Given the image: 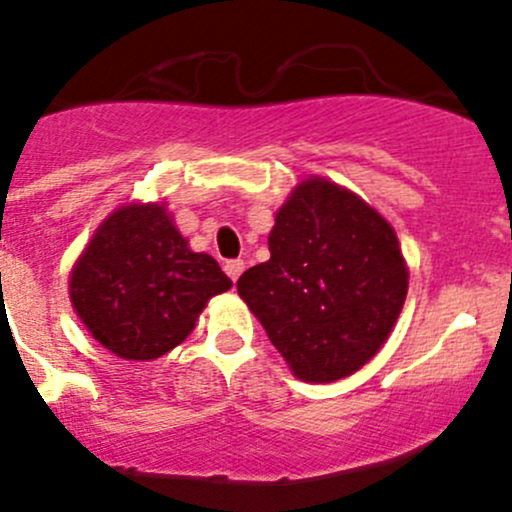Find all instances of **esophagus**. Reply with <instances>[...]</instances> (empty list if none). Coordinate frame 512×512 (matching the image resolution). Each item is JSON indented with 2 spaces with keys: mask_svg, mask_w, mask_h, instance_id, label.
I'll return each mask as SVG.
<instances>
[{
  "mask_svg": "<svg viewBox=\"0 0 512 512\" xmlns=\"http://www.w3.org/2000/svg\"><path fill=\"white\" fill-rule=\"evenodd\" d=\"M242 272H245V262H242V260H228V262H225V274L233 279V284L238 282Z\"/></svg>",
  "mask_w": 512,
  "mask_h": 512,
  "instance_id": "esophagus-1",
  "label": "esophagus"
}]
</instances>
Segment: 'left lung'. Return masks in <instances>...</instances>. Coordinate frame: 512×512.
Instances as JSON below:
<instances>
[{"mask_svg":"<svg viewBox=\"0 0 512 512\" xmlns=\"http://www.w3.org/2000/svg\"><path fill=\"white\" fill-rule=\"evenodd\" d=\"M270 260L238 294L304 383L363 368L397 324L410 270L395 228L358 193L324 176L299 181L274 215Z\"/></svg>","mask_w":512,"mask_h":512,"instance_id":"1","label":"left lung"}]
</instances>
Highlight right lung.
<instances>
[{
    "label": "right lung",
    "instance_id": "right-lung-1",
    "mask_svg": "<svg viewBox=\"0 0 512 512\" xmlns=\"http://www.w3.org/2000/svg\"><path fill=\"white\" fill-rule=\"evenodd\" d=\"M233 287L193 252L164 203H122L75 260L68 294L88 333L125 360H154L186 341L208 299Z\"/></svg>",
    "mask_w": 512,
    "mask_h": 512
}]
</instances>
